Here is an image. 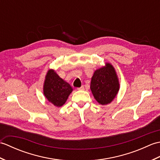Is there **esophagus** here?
Returning <instances> with one entry per match:
<instances>
[{
    "instance_id": "esophagus-1",
    "label": "esophagus",
    "mask_w": 160,
    "mask_h": 160,
    "mask_svg": "<svg viewBox=\"0 0 160 160\" xmlns=\"http://www.w3.org/2000/svg\"><path fill=\"white\" fill-rule=\"evenodd\" d=\"M84 87H83V86H82L81 87H80V88H78V90H80V91H82V90H84Z\"/></svg>"
}]
</instances>
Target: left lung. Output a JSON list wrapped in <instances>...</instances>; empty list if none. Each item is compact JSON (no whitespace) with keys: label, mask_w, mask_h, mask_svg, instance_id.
<instances>
[{"label":"left lung","mask_w":160,"mask_h":160,"mask_svg":"<svg viewBox=\"0 0 160 160\" xmlns=\"http://www.w3.org/2000/svg\"><path fill=\"white\" fill-rule=\"evenodd\" d=\"M90 88L95 99L102 105L109 104L114 99L120 84L115 71L111 64L107 63L104 67L95 71Z\"/></svg>","instance_id":"obj_1"}]
</instances>
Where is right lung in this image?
<instances>
[{
    "label": "right lung",
    "instance_id": "right-lung-1",
    "mask_svg": "<svg viewBox=\"0 0 160 160\" xmlns=\"http://www.w3.org/2000/svg\"><path fill=\"white\" fill-rule=\"evenodd\" d=\"M73 89L52 69L49 70L44 83V95L54 106L61 107L65 103Z\"/></svg>",
    "mask_w": 160,
    "mask_h": 160
}]
</instances>
